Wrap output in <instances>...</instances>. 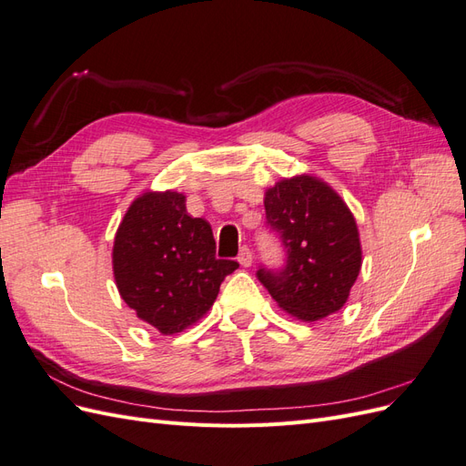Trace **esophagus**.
<instances>
[{
  "label": "esophagus",
  "instance_id": "34e87169",
  "mask_svg": "<svg viewBox=\"0 0 466 466\" xmlns=\"http://www.w3.org/2000/svg\"><path fill=\"white\" fill-rule=\"evenodd\" d=\"M237 260H238V264H241L243 268H248V266L252 264V252H250V248H248V247H243L241 252H238Z\"/></svg>",
  "mask_w": 466,
  "mask_h": 466
}]
</instances>
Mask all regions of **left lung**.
I'll return each mask as SVG.
<instances>
[{"label": "left lung", "instance_id": "left-lung-1", "mask_svg": "<svg viewBox=\"0 0 466 466\" xmlns=\"http://www.w3.org/2000/svg\"><path fill=\"white\" fill-rule=\"evenodd\" d=\"M264 208L288 250L284 270L257 272L272 299L305 322L340 311L361 270L358 223L340 194L317 177L298 175L268 188Z\"/></svg>", "mask_w": 466, "mask_h": 466}]
</instances>
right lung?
<instances>
[{
    "instance_id": "add662e5",
    "label": "right lung",
    "mask_w": 466,
    "mask_h": 466,
    "mask_svg": "<svg viewBox=\"0 0 466 466\" xmlns=\"http://www.w3.org/2000/svg\"><path fill=\"white\" fill-rule=\"evenodd\" d=\"M235 260L216 258L209 223L187 211V196L147 190L126 209L112 247L120 298L161 334L198 322L214 305Z\"/></svg>"
}]
</instances>
